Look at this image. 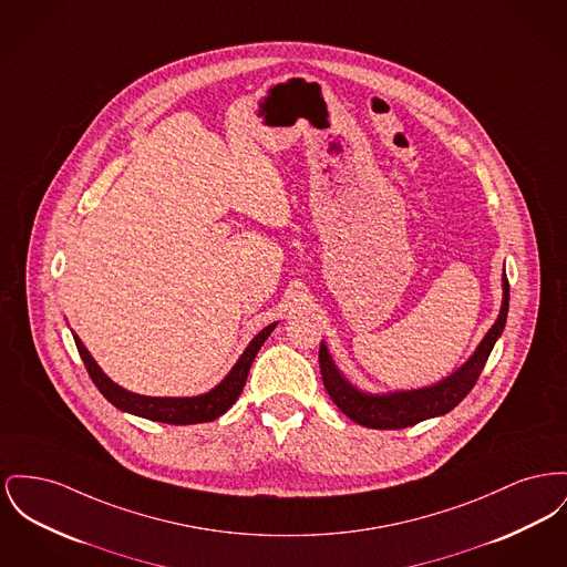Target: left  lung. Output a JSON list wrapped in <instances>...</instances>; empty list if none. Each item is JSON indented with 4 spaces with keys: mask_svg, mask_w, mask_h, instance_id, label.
<instances>
[{
    "mask_svg": "<svg viewBox=\"0 0 567 567\" xmlns=\"http://www.w3.org/2000/svg\"><path fill=\"white\" fill-rule=\"evenodd\" d=\"M507 308H509V285L503 274V301H501L499 317L495 326L482 338V342L477 344V349L463 367L431 388L402 390V392H390V394L362 392L340 374V370L332 362V355L326 342H321L319 367H321L323 385L330 399L336 402V406L347 417H351L353 422L367 429L396 431V429H406L417 422H424L429 417L445 415L473 390L497 338L505 328Z\"/></svg>",
    "mask_w": 567,
    "mask_h": 567,
    "instance_id": "left-lung-1",
    "label": "left lung"
}]
</instances>
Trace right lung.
Segmentation results:
<instances>
[{
  "mask_svg": "<svg viewBox=\"0 0 567 567\" xmlns=\"http://www.w3.org/2000/svg\"><path fill=\"white\" fill-rule=\"evenodd\" d=\"M276 323L267 326L261 332L257 333L250 344L246 347V351L239 355L237 364L231 368V372L209 392L200 394V396H186V399H161V396H141L128 392L124 388H120L117 383H113L102 368L96 364V360L90 355V351L85 349V344L81 342V338L76 333L74 342L79 349V355L83 360V364L87 368L92 381L96 383V388L101 390L102 396L109 400L113 406H117L120 411L133 413L138 417L152 420V422H163V424H175V426H186V424H200V422H212L216 417H220L225 411L231 409L237 396L244 390L248 370L252 367L259 349L264 347L267 336L274 332Z\"/></svg>",
  "mask_w": 567,
  "mask_h": 567,
  "instance_id": "1",
  "label": "right lung"
}]
</instances>
